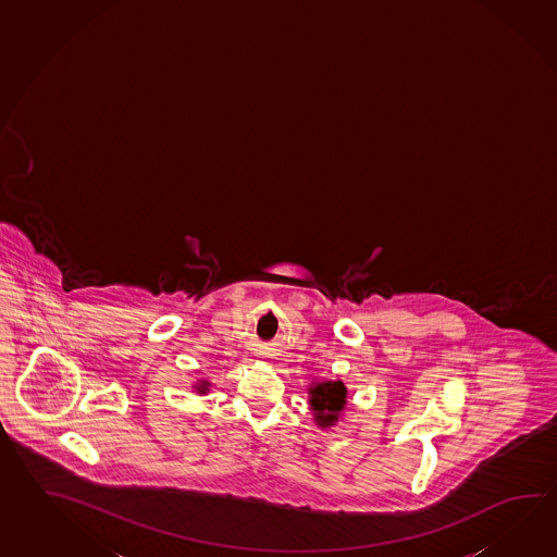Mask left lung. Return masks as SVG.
Returning a JSON list of instances; mask_svg holds the SVG:
<instances>
[{
	"instance_id": "left-lung-1",
	"label": "left lung",
	"mask_w": 557,
	"mask_h": 557,
	"mask_svg": "<svg viewBox=\"0 0 557 557\" xmlns=\"http://www.w3.org/2000/svg\"><path fill=\"white\" fill-rule=\"evenodd\" d=\"M307 393L318 426H335L347 407V386L343 385V381H313Z\"/></svg>"
}]
</instances>
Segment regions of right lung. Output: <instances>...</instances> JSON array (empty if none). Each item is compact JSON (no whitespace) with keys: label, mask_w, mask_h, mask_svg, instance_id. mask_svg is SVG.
<instances>
[{"label":"right lung","mask_w":557,"mask_h":557,"mask_svg":"<svg viewBox=\"0 0 557 557\" xmlns=\"http://www.w3.org/2000/svg\"><path fill=\"white\" fill-rule=\"evenodd\" d=\"M194 388H196V393L206 395V393L210 391V383H208V381H198V385L194 386Z\"/></svg>","instance_id":"1"}]
</instances>
